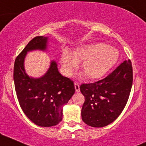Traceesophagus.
Here are the masks:
<instances>
[{"instance_id":"34e87169","label":"esophagus","mask_w":146,"mask_h":146,"mask_svg":"<svg viewBox=\"0 0 146 146\" xmlns=\"http://www.w3.org/2000/svg\"><path fill=\"white\" fill-rule=\"evenodd\" d=\"M74 85H75V89H76V92H80V84H79V83L76 82L74 83Z\"/></svg>"}]
</instances>
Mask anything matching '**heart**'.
Segmentation results:
<instances>
[{"instance_id":"heart-1","label":"heart","mask_w":146,"mask_h":146,"mask_svg":"<svg viewBox=\"0 0 146 146\" xmlns=\"http://www.w3.org/2000/svg\"><path fill=\"white\" fill-rule=\"evenodd\" d=\"M118 59V52L103 44L79 46L72 54L64 50L60 57V63L66 76H70L82 62L81 68L88 79L101 78L111 69Z\"/></svg>"}]
</instances>
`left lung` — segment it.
<instances>
[{
    "instance_id": "8db88e82",
    "label": "left lung",
    "mask_w": 146,
    "mask_h": 146,
    "mask_svg": "<svg viewBox=\"0 0 146 146\" xmlns=\"http://www.w3.org/2000/svg\"><path fill=\"white\" fill-rule=\"evenodd\" d=\"M132 82V65L128 60L103 79L82 84L80 89L84 96L82 121L94 127H105L114 121L127 104Z\"/></svg>"
}]
</instances>
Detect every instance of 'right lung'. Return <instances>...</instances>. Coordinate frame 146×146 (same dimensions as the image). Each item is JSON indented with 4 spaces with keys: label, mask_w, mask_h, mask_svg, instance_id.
<instances>
[{
    "label": "right lung",
    "mask_w": 146,
    "mask_h": 146,
    "mask_svg": "<svg viewBox=\"0 0 146 146\" xmlns=\"http://www.w3.org/2000/svg\"><path fill=\"white\" fill-rule=\"evenodd\" d=\"M47 37L33 38L17 56L14 66V82L19 105L32 122L41 127L56 125L62 120V107L75 93L73 81L60 74L55 62L38 79L25 73L23 62L28 51L44 50Z\"/></svg>",
    "instance_id": "1"
}]
</instances>
